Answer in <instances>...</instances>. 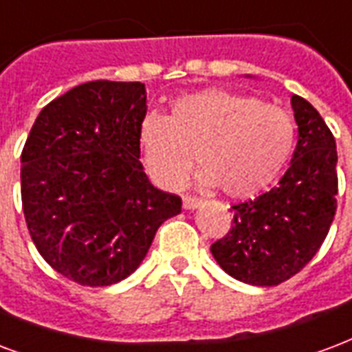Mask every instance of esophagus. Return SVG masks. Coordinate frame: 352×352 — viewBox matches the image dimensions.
Here are the masks:
<instances>
[{"instance_id": "1", "label": "esophagus", "mask_w": 352, "mask_h": 352, "mask_svg": "<svg viewBox=\"0 0 352 352\" xmlns=\"http://www.w3.org/2000/svg\"><path fill=\"white\" fill-rule=\"evenodd\" d=\"M198 206H200V200H198V198L189 197V195L184 197V208H186V210H195Z\"/></svg>"}]
</instances>
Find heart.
I'll return each instance as SVG.
<instances>
[{
  "instance_id": "b5f03b06",
  "label": "heart",
  "mask_w": 352,
  "mask_h": 352,
  "mask_svg": "<svg viewBox=\"0 0 352 352\" xmlns=\"http://www.w3.org/2000/svg\"><path fill=\"white\" fill-rule=\"evenodd\" d=\"M148 174L163 189H178L192 168L202 187L230 198L254 197L273 184L295 146L289 111L248 94L208 89L174 100L170 116L148 115L139 128Z\"/></svg>"
}]
</instances>
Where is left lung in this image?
<instances>
[{
	"label": "left lung",
	"mask_w": 352,
	"mask_h": 352,
	"mask_svg": "<svg viewBox=\"0 0 352 352\" xmlns=\"http://www.w3.org/2000/svg\"><path fill=\"white\" fill-rule=\"evenodd\" d=\"M298 126L292 165L269 192L232 206L234 221L211 254L250 286H278L317 254L336 215L338 152L334 135L305 98L293 94Z\"/></svg>",
	"instance_id": "1"
}]
</instances>
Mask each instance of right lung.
Instances as JSON below:
<instances>
[{
  "label": "right lung",
  "instance_id": "1",
  "mask_svg": "<svg viewBox=\"0 0 352 352\" xmlns=\"http://www.w3.org/2000/svg\"><path fill=\"white\" fill-rule=\"evenodd\" d=\"M144 83L98 79L41 111L22 150V206L31 239L57 273L111 286L135 271L182 198L142 170Z\"/></svg>",
  "mask_w": 352,
  "mask_h": 352
}]
</instances>
